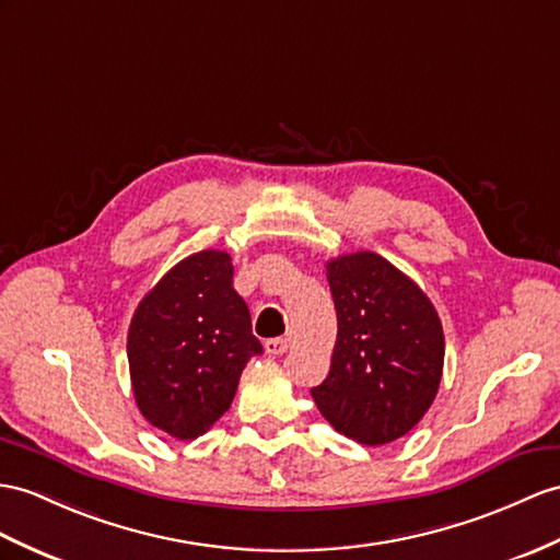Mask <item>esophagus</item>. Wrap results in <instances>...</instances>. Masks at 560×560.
I'll list each match as a JSON object with an SVG mask.
<instances>
[{
	"label": "esophagus",
	"instance_id": "esophagus-1",
	"mask_svg": "<svg viewBox=\"0 0 560 560\" xmlns=\"http://www.w3.org/2000/svg\"><path fill=\"white\" fill-rule=\"evenodd\" d=\"M288 349H290L288 337H276V339H268V342H266V351L272 353V357H282V353Z\"/></svg>",
	"mask_w": 560,
	"mask_h": 560
}]
</instances>
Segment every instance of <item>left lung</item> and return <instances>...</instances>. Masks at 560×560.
<instances>
[{"mask_svg":"<svg viewBox=\"0 0 560 560\" xmlns=\"http://www.w3.org/2000/svg\"><path fill=\"white\" fill-rule=\"evenodd\" d=\"M325 270L337 342L330 373L311 397L349 440L368 446L399 440L438 397L442 320L428 294L375 252L330 258Z\"/></svg>","mask_w":560,"mask_h":560,"instance_id":"1","label":"left lung"}]
</instances>
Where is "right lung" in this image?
I'll return each mask as SVG.
<instances>
[{
    "label": "right lung",
    "mask_w": 560,
    "mask_h": 560,
    "mask_svg": "<svg viewBox=\"0 0 560 560\" xmlns=\"http://www.w3.org/2000/svg\"><path fill=\"white\" fill-rule=\"evenodd\" d=\"M230 254L183 258L144 294L128 330L140 413L175 440H197L235 399L244 365L264 347L233 288Z\"/></svg>",
    "instance_id": "1"
}]
</instances>
